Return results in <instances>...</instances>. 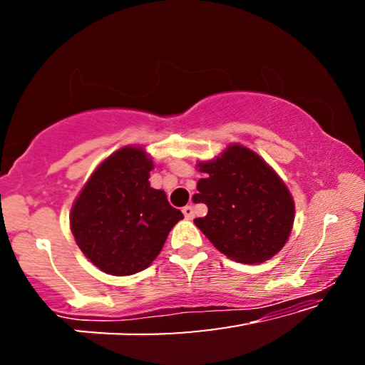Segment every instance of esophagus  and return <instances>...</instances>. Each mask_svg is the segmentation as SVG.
Masks as SVG:
<instances>
[{
	"label": "esophagus",
	"mask_w": 365,
	"mask_h": 365,
	"mask_svg": "<svg viewBox=\"0 0 365 365\" xmlns=\"http://www.w3.org/2000/svg\"><path fill=\"white\" fill-rule=\"evenodd\" d=\"M182 214H184V217H186V219H192L194 217V209L191 206H184Z\"/></svg>",
	"instance_id": "esophagus-1"
}]
</instances>
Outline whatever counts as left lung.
<instances>
[{
  "label": "left lung",
  "mask_w": 365,
  "mask_h": 365,
  "mask_svg": "<svg viewBox=\"0 0 365 365\" xmlns=\"http://www.w3.org/2000/svg\"><path fill=\"white\" fill-rule=\"evenodd\" d=\"M204 174L194 201L207 214L194 219L212 246L232 261L261 264L276 256L291 236L292 194L279 174L252 149L227 144L219 156L197 161Z\"/></svg>",
  "instance_id": "8db88e82"
}]
</instances>
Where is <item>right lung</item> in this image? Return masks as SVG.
<instances>
[{"mask_svg": "<svg viewBox=\"0 0 365 365\" xmlns=\"http://www.w3.org/2000/svg\"><path fill=\"white\" fill-rule=\"evenodd\" d=\"M153 158L123 146L99 163L74 199L69 224L84 256L103 272L131 276L151 266L184 217L149 184Z\"/></svg>", "mask_w": 365, "mask_h": 365, "instance_id": "obj_1", "label": "right lung"}]
</instances>
